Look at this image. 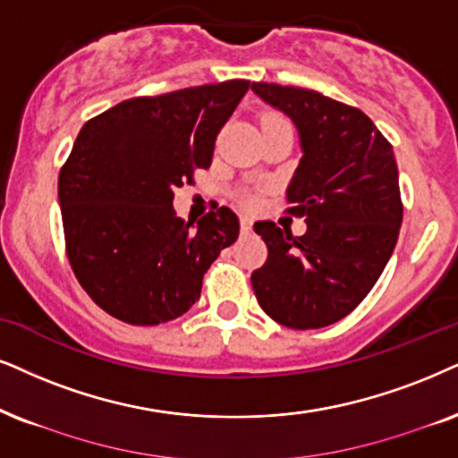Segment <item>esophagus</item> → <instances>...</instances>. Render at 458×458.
Listing matches in <instances>:
<instances>
[{
	"instance_id": "1",
	"label": "esophagus",
	"mask_w": 458,
	"mask_h": 458,
	"mask_svg": "<svg viewBox=\"0 0 458 458\" xmlns=\"http://www.w3.org/2000/svg\"><path fill=\"white\" fill-rule=\"evenodd\" d=\"M251 228H253L251 217L242 216V217H241V233H242V234H249V233H251Z\"/></svg>"
}]
</instances>
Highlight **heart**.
<instances>
[{
    "mask_svg": "<svg viewBox=\"0 0 458 458\" xmlns=\"http://www.w3.org/2000/svg\"><path fill=\"white\" fill-rule=\"evenodd\" d=\"M264 123H285V120H283L281 115H266Z\"/></svg>",
    "mask_w": 458,
    "mask_h": 458,
    "instance_id": "obj_1",
    "label": "heart"
}]
</instances>
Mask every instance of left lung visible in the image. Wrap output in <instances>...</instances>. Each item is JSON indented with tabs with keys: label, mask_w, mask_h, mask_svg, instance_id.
Instances as JSON below:
<instances>
[{
	"label": "left lung",
	"mask_w": 458,
	"mask_h": 458,
	"mask_svg": "<svg viewBox=\"0 0 458 458\" xmlns=\"http://www.w3.org/2000/svg\"><path fill=\"white\" fill-rule=\"evenodd\" d=\"M251 90L296 124L302 158L287 211L306 222L302 236L253 224L268 247L253 292L281 326H332L368 296L395 249L403 207L393 148L361 109L321 92L268 82Z\"/></svg>",
	"instance_id": "obj_1"
}]
</instances>
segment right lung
Instances as JSON below:
<instances>
[{
  "label": "right lung",
  "mask_w": 458,
  "mask_h": 458,
  "mask_svg": "<svg viewBox=\"0 0 458 458\" xmlns=\"http://www.w3.org/2000/svg\"><path fill=\"white\" fill-rule=\"evenodd\" d=\"M247 80L135 97L89 120L59 175L69 264L115 319L158 326L200 298L202 276L239 239L228 207L182 219L173 190L209 169Z\"/></svg>",
  "instance_id": "1"
}]
</instances>
